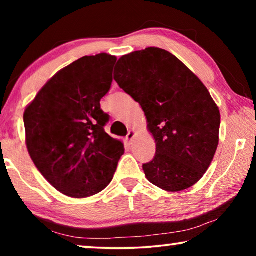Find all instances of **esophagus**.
Masks as SVG:
<instances>
[{"label": "esophagus", "instance_id": "1", "mask_svg": "<svg viewBox=\"0 0 256 256\" xmlns=\"http://www.w3.org/2000/svg\"><path fill=\"white\" fill-rule=\"evenodd\" d=\"M136 131H130V132H128V134L126 136V140H128V142L130 144H132L133 138H136Z\"/></svg>", "mask_w": 256, "mask_h": 256}]
</instances>
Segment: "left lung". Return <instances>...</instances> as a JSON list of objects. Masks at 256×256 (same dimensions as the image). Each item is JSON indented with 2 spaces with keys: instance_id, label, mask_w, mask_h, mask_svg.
<instances>
[{
  "instance_id": "obj_1",
  "label": "left lung",
  "mask_w": 256,
  "mask_h": 256,
  "mask_svg": "<svg viewBox=\"0 0 256 256\" xmlns=\"http://www.w3.org/2000/svg\"><path fill=\"white\" fill-rule=\"evenodd\" d=\"M114 80L138 102L156 141L150 183L180 192L200 180L219 144L220 112L202 81L170 52L148 47L118 60Z\"/></svg>"
}]
</instances>
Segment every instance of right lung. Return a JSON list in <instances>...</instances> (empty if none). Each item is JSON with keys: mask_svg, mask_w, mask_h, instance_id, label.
Masks as SVG:
<instances>
[{"mask_svg": "<svg viewBox=\"0 0 256 256\" xmlns=\"http://www.w3.org/2000/svg\"><path fill=\"white\" fill-rule=\"evenodd\" d=\"M115 56H84L60 70L26 108V144L48 183L64 196L84 198L110 183L123 142L104 130L110 116L100 99L110 92Z\"/></svg>", "mask_w": 256, "mask_h": 256, "instance_id": "right-lung-1", "label": "right lung"}]
</instances>
